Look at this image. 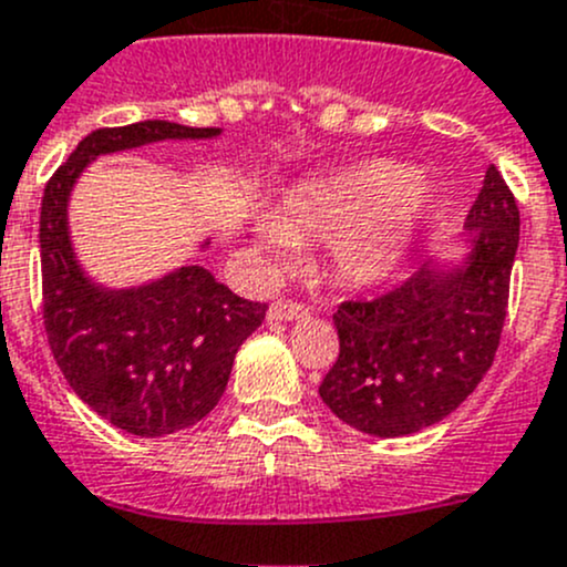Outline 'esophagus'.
Listing matches in <instances>:
<instances>
[{
    "label": "esophagus",
    "instance_id": "34e87169",
    "mask_svg": "<svg viewBox=\"0 0 567 567\" xmlns=\"http://www.w3.org/2000/svg\"><path fill=\"white\" fill-rule=\"evenodd\" d=\"M307 316V307L305 305H296V301H274L271 307H268V320H299Z\"/></svg>",
    "mask_w": 567,
    "mask_h": 567
}]
</instances>
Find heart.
Wrapping results in <instances>:
<instances>
[{"label":"heart","mask_w":567,"mask_h":567,"mask_svg":"<svg viewBox=\"0 0 567 567\" xmlns=\"http://www.w3.org/2000/svg\"><path fill=\"white\" fill-rule=\"evenodd\" d=\"M431 197L420 169L364 158L285 188L277 219L255 221V247L268 268H285L299 241H329L342 285L379 288L409 260Z\"/></svg>","instance_id":"1"}]
</instances>
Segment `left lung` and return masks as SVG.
<instances>
[{
  "label": "left lung",
  "mask_w": 567,
  "mask_h": 567,
  "mask_svg": "<svg viewBox=\"0 0 567 567\" xmlns=\"http://www.w3.org/2000/svg\"><path fill=\"white\" fill-rule=\"evenodd\" d=\"M518 205L491 164L453 260H427L400 288L337 307L340 357L320 400L346 425L398 439L436 425L488 373L507 316Z\"/></svg>",
  "instance_id": "obj_1"
}]
</instances>
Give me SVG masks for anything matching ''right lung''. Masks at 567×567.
Here are the masks:
<instances>
[{
	"label": "right lung",
	"mask_w": 567,
	"mask_h": 567,
	"mask_svg": "<svg viewBox=\"0 0 567 567\" xmlns=\"http://www.w3.org/2000/svg\"><path fill=\"white\" fill-rule=\"evenodd\" d=\"M221 128L145 120L99 128L79 142L45 183L40 205L43 323L71 390L99 416L142 439L192 427L214 411L233 359L262 323L247 301L188 262L136 288H106L79 262L71 241V194L99 156L169 140H216ZM208 247V238L199 249Z\"/></svg>",
	"instance_id": "obj_1"
}]
</instances>
